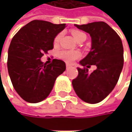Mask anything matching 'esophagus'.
Masks as SVG:
<instances>
[{
    "instance_id": "1",
    "label": "esophagus",
    "mask_w": 132,
    "mask_h": 132,
    "mask_svg": "<svg viewBox=\"0 0 132 132\" xmlns=\"http://www.w3.org/2000/svg\"><path fill=\"white\" fill-rule=\"evenodd\" d=\"M70 68H71V66H70V65L66 64V69H70Z\"/></svg>"
}]
</instances>
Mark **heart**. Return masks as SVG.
Segmentation results:
<instances>
[{
	"label": "heart",
	"mask_w": 132,
	"mask_h": 132,
	"mask_svg": "<svg viewBox=\"0 0 132 132\" xmlns=\"http://www.w3.org/2000/svg\"><path fill=\"white\" fill-rule=\"evenodd\" d=\"M72 34L76 40L79 39L83 35H86L84 33L79 31V30H72ZM60 39V34H59L56 37V38L54 40V43H58ZM58 56L60 59H62L66 63H72L73 60H75L76 59H77L79 56V53L77 51H74V50H62V51L59 52Z\"/></svg>",
	"instance_id": "b5f03b06"
}]
</instances>
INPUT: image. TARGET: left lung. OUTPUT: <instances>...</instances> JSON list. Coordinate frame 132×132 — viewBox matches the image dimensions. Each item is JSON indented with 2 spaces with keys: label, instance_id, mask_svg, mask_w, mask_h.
<instances>
[{
  "label": "left lung",
  "instance_id": "8db88e82",
  "mask_svg": "<svg viewBox=\"0 0 132 132\" xmlns=\"http://www.w3.org/2000/svg\"><path fill=\"white\" fill-rule=\"evenodd\" d=\"M91 37V50L79 64L86 68H77L79 75L72 84L79 98L87 103L95 104L105 98L113 90L123 68V46L117 33L106 23L92 22L77 25ZM96 66L92 73L88 68Z\"/></svg>",
  "mask_w": 132,
  "mask_h": 132
}]
</instances>
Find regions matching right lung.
Wrapping results in <instances>:
<instances>
[{"instance_id":"obj_1","label":"right lung","mask_w":132,"mask_h":132,"mask_svg":"<svg viewBox=\"0 0 132 132\" xmlns=\"http://www.w3.org/2000/svg\"><path fill=\"white\" fill-rule=\"evenodd\" d=\"M65 23L32 20L13 37L8 49L7 69L13 88L26 102L37 103L51 92L56 78L66 70V63L53 60L43 64L41 57L53 49L55 37L65 29Z\"/></svg>"}]
</instances>
